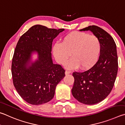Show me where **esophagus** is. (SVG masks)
<instances>
[{
    "label": "esophagus",
    "instance_id": "34e87169",
    "mask_svg": "<svg viewBox=\"0 0 125 125\" xmlns=\"http://www.w3.org/2000/svg\"><path fill=\"white\" fill-rule=\"evenodd\" d=\"M71 73V72L70 71H69V70H66V71H65V75H68V74Z\"/></svg>",
    "mask_w": 125,
    "mask_h": 125
}]
</instances>
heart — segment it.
Masks as SVG:
<instances>
[{"mask_svg":"<svg viewBox=\"0 0 125 125\" xmlns=\"http://www.w3.org/2000/svg\"><path fill=\"white\" fill-rule=\"evenodd\" d=\"M101 44L95 36H90L84 32H73L67 34L62 43H56L52 47V53L57 62L65 64L67 69L80 67L87 69L93 66L99 58Z\"/></svg>","mask_w":125,"mask_h":125,"instance_id":"obj_1","label":"heart"}]
</instances>
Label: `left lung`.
<instances>
[{
    "mask_svg": "<svg viewBox=\"0 0 125 125\" xmlns=\"http://www.w3.org/2000/svg\"><path fill=\"white\" fill-rule=\"evenodd\" d=\"M80 31H90L101 44L99 60L84 72H75L72 94L78 102L87 105L97 104L105 99L114 87L118 70L116 45L110 34L97 26H89Z\"/></svg>",
    "mask_w": 125,
    "mask_h": 125,
    "instance_id": "8db88e82",
    "label": "left lung"
}]
</instances>
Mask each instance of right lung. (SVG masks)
<instances>
[{
	"mask_svg": "<svg viewBox=\"0 0 125 125\" xmlns=\"http://www.w3.org/2000/svg\"><path fill=\"white\" fill-rule=\"evenodd\" d=\"M64 29H51L36 25L20 38L13 56V83L19 95L28 103L41 105L53 98L55 88L65 77V70L54 64L52 58L53 39ZM37 58L33 61L32 55Z\"/></svg>",
	"mask_w": 125,
	"mask_h": 125,
	"instance_id": "add662e5",
	"label": "right lung"
}]
</instances>
